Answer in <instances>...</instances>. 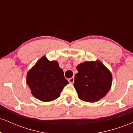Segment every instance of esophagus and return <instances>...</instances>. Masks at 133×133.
I'll return each instance as SVG.
<instances>
[{"mask_svg": "<svg viewBox=\"0 0 133 133\" xmlns=\"http://www.w3.org/2000/svg\"><path fill=\"white\" fill-rule=\"evenodd\" d=\"M68 81H69V83H71V84L74 83V77H71V78L69 79H68Z\"/></svg>", "mask_w": 133, "mask_h": 133, "instance_id": "34e87169", "label": "esophagus"}]
</instances>
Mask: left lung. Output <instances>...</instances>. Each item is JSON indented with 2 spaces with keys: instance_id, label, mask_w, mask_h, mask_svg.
I'll use <instances>...</instances> for the list:
<instances>
[{
  "instance_id": "left-lung-1",
  "label": "left lung",
  "mask_w": 133,
  "mask_h": 133,
  "mask_svg": "<svg viewBox=\"0 0 133 133\" xmlns=\"http://www.w3.org/2000/svg\"><path fill=\"white\" fill-rule=\"evenodd\" d=\"M74 86L80 99L95 103L110 90L112 76L111 71L100 61H86L77 65Z\"/></svg>"
}]
</instances>
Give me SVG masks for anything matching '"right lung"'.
<instances>
[{
  "instance_id": "add662e5",
  "label": "right lung",
  "mask_w": 133,
  "mask_h": 133,
  "mask_svg": "<svg viewBox=\"0 0 133 133\" xmlns=\"http://www.w3.org/2000/svg\"><path fill=\"white\" fill-rule=\"evenodd\" d=\"M26 83L34 97L41 101L49 102L60 96L69 82L58 62L50 61L44 56L28 71Z\"/></svg>"
}]
</instances>
